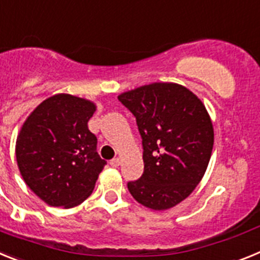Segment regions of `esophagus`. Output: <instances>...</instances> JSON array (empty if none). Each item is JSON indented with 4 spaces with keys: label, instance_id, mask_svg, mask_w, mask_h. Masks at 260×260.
Instances as JSON below:
<instances>
[{
    "label": "esophagus",
    "instance_id": "1",
    "mask_svg": "<svg viewBox=\"0 0 260 260\" xmlns=\"http://www.w3.org/2000/svg\"><path fill=\"white\" fill-rule=\"evenodd\" d=\"M110 165H111L112 168H117L120 165V159L119 158H112L111 161H110Z\"/></svg>",
    "mask_w": 260,
    "mask_h": 260
}]
</instances>
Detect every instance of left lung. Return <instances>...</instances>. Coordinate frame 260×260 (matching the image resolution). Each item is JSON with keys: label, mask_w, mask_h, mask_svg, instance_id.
<instances>
[{"label": "left lung", "mask_w": 260, "mask_h": 260, "mask_svg": "<svg viewBox=\"0 0 260 260\" xmlns=\"http://www.w3.org/2000/svg\"><path fill=\"white\" fill-rule=\"evenodd\" d=\"M117 99L136 117L144 173L128 182L136 202L154 211L175 207L204 177L213 149V125L202 101L178 83L155 82Z\"/></svg>", "instance_id": "obj_1"}]
</instances>
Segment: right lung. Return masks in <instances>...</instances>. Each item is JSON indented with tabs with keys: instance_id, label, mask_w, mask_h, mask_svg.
Returning a JSON list of instances; mask_svg holds the SVG:
<instances>
[{
	"instance_id": "1",
	"label": "right lung",
	"mask_w": 260,
	"mask_h": 260,
	"mask_svg": "<svg viewBox=\"0 0 260 260\" xmlns=\"http://www.w3.org/2000/svg\"><path fill=\"white\" fill-rule=\"evenodd\" d=\"M95 105L56 94L31 112L15 145L18 168L26 184L52 207L72 208L92 192L107 162L96 152L87 127Z\"/></svg>"
}]
</instances>
